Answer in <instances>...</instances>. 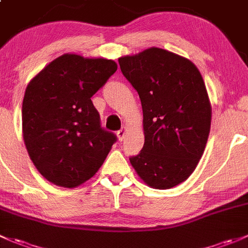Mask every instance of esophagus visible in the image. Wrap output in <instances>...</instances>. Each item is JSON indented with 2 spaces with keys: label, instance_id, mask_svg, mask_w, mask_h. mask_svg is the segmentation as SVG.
<instances>
[{
  "label": "esophagus",
  "instance_id": "34e87169",
  "mask_svg": "<svg viewBox=\"0 0 248 248\" xmlns=\"http://www.w3.org/2000/svg\"><path fill=\"white\" fill-rule=\"evenodd\" d=\"M125 134H126V127H122L119 131H117V137H118L119 141H123L124 137H125Z\"/></svg>",
  "mask_w": 248,
  "mask_h": 248
}]
</instances>
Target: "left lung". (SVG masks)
<instances>
[{
    "mask_svg": "<svg viewBox=\"0 0 248 248\" xmlns=\"http://www.w3.org/2000/svg\"><path fill=\"white\" fill-rule=\"evenodd\" d=\"M118 62L143 111L144 144L131 166L150 187H174L192 174L208 142L211 104L203 78L190 60L160 47Z\"/></svg>",
    "mask_w": 248,
    "mask_h": 248,
    "instance_id": "left-lung-1",
    "label": "left lung"
}]
</instances>
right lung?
<instances>
[{
  "label": "right lung",
  "instance_id": "add662e5",
  "mask_svg": "<svg viewBox=\"0 0 248 248\" xmlns=\"http://www.w3.org/2000/svg\"><path fill=\"white\" fill-rule=\"evenodd\" d=\"M107 58L64 53L39 71L22 101V136L38 172L74 188L99 170L117 137L100 126L91 98L117 70Z\"/></svg>",
  "mask_w": 248,
  "mask_h": 248
}]
</instances>
